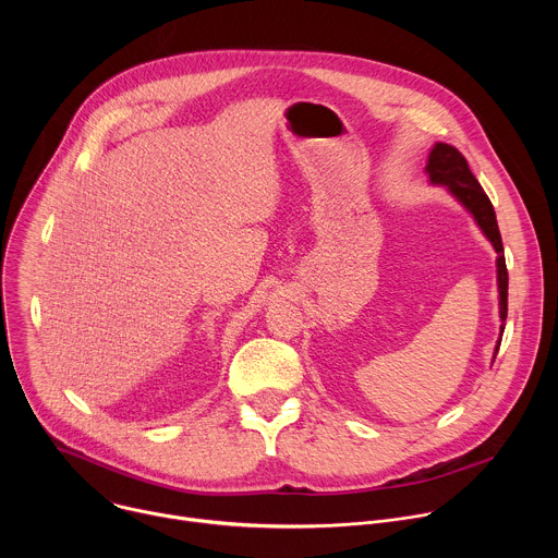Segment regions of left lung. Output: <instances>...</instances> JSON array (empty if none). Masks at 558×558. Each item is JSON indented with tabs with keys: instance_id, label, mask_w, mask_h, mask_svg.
Listing matches in <instances>:
<instances>
[{
	"instance_id": "8db88e82",
	"label": "left lung",
	"mask_w": 558,
	"mask_h": 558,
	"mask_svg": "<svg viewBox=\"0 0 558 558\" xmlns=\"http://www.w3.org/2000/svg\"><path fill=\"white\" fill-rule=\"evenodd\" d=\"M426 174L430 185L446 187L450 196L474 218V222L480 225L484 235L490 241V245L497 252V287H499V317L501 323H506L508 317V269H506V258H504V243H501V233L495 216V207L490 198L486 196L484 187L480 185L465 163V158L461 151L448 143H435L430 154H428V163H426ZM501 336H504V325H501ZM501 338L495 347V355L499 351ZM495 362V357H493Z\"/></svg>"
}]
</instances>
